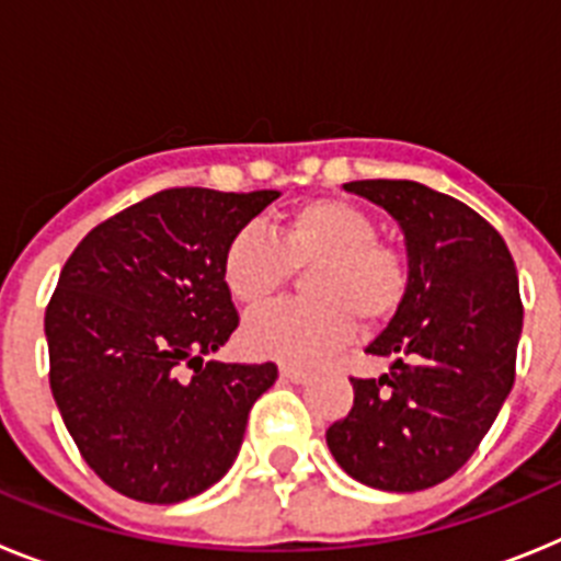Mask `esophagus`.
<instances>
[{
  "mask_svg": "<svg viewBox=\"0 0 561 561\" xmlns=\"http://www.w3.org/2000/svg\"><path fill=\"white\" fill-rule=\"evenodd\" d=\"M280 376L291 385H304V381L311 379L309 370H300V368H291V365H280Z\"/></svg>",
  "mask_w": 561,
  "mask_h": 561,
  "instance_id": "esophagus-1",
  "label": "esophagus"
}]
</instances>
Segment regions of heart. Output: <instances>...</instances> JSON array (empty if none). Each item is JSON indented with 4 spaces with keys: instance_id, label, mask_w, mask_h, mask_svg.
<instances>
[{
    "instance_id": "1",
    "label": "heart",
    "mask_w": 561,
    "mask_h": 561,
    "mask_svg": "<svg viewBox=\"0 0 561 561\" xmlns=\"http://www.w3.org/2000/svg\"><path fill=\"white\" fill-rule=\"evenodd\" d=\"M376 221L342 199H309L272 225V236L244 227L227 241L221 277L236 304L255 309L284 289L291 270H306V300L247 317L241 340L255 356L314 365L342 348L356 320H388L404 304L408 261L376 241Z\"/></svg>"
}]
</instances>
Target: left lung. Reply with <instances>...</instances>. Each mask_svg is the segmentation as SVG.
<instances>
[{"label": "left lung", "instance_id": "obj_1", "mask_svg": "<svg viewBox=\"0 0 561 561\" xmlns=\"http://www.w3.org/2000/svg\"><path fill=\"white\" fill-rule=\"evenodd\" d=\"M388 210L410 286L365 354L379 379H351L354 408L325 433L336 463L381 492H421L472 458L514 385L523 334L517 266L503 236L447 193L410 180L345 182Z\"/></svg>", "mask_w": 561, "mask_h": 561}]
</instances>
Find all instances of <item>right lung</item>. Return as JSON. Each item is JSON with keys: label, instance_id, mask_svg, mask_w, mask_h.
Masks as SVG:
<instances>
[{"label": "right lung", "instance_id": "1", "mask_svg": "<svg viewBox=\"0 0 561 561\" xmlns=\"http://www.w3.org/2000/svg\"><path fill=\"white\" fill-rule=\"evenodd\" d=\"M277 196L160 191L98 225L64 264L44 314L49 388L83 460L114 492L182 503L236 460L277 368L205 356L238 329L221 277L227 241Z\"/></svg>", "mask_w": 561, "mask_h": 561}]
</instances>
